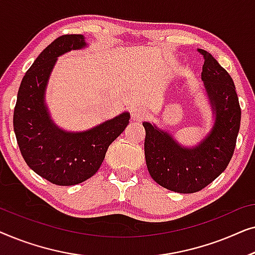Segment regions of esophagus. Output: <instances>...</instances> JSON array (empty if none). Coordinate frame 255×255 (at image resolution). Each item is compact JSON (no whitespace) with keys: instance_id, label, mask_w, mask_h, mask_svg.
I'll use <instances>...</instances> for the list:
<instances>
[{"instance_id":"esophagus-1","label":"esophagus","mask_w":255,"mask_h":255,"mask_svg":"<svg viewBox=\"0 0 255 255\" xmlns=\"http://www.w3.org/2000/svg\"><path fill=\"white\" fill-rule=\"evenodd\" d=\"M131 117L133 121L139 122L145 120V118L147 117V115H146V111L140 109V108H134V109L131 111Z\"/></svg>"}]
</instances>
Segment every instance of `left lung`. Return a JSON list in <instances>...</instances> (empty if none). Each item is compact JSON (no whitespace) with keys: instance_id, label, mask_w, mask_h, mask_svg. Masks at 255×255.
<instances>
[{"instance_id":"left-lung-1","label":"left lung","mask_w":255,"mask_h":255,"mask_svg":"<svg viewBox=\"0 0 255 255\" xmlns=\"http://www.w3.org/2000/svg\"><path fill=\"white\" fill-rule=\"evenodd\" d=\"M197 51L204 59L202 80L215 113L209 135L196 147L186 148L155 125L142 123L149 175L161 187L181 194L202 190L224 172L235 152L242 118L232 78L209 52Z\"/></svg>"}]
</instances>
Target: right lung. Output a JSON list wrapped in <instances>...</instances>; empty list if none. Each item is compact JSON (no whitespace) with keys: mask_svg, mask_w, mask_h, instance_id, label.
<instances>
[{"mask_svg":"<svg viewBox=\"0 0 255 255\" xmlns=\"http://www.w3.org/2000/svg\"><path fill=\"white\" fill-rule=\"evenodd\" d=\"M83 46L82 34H64L52 41L24 75L13 110V130L27 166L58 186H73L92 177L130 120L128 113H123L79 133L61 130L51 121L44 103L48 76L59 55Z\"/></svg>","mask_w":255,"mask_h":255,"instance_id":"add662e5","label":"right lung"}]
</instances>
